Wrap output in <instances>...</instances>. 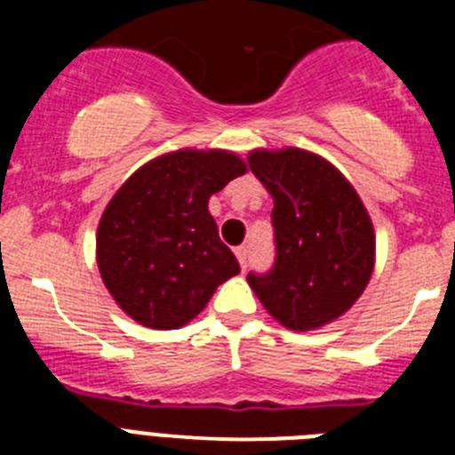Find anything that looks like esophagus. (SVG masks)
<instances>
[{
  "label": "esophagus",
  "instance_id": "obj_1",
  "mask_svg": "<svg viewBox=\"0 0 455 455\" xmlns=\"http://www.w3.org/2000/svg\"><path fill=\"white\" fill-rule=\"evenodd\" d=\"M235 255H236V259H239L241 268H246L248 267V248L246 246H239L235 251Z\"/></svg>",
  "mask_w": 455,
  "mask_h": 455
}]
</instances>
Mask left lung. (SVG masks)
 Wrapping results in <instances>:
<instances>
[{"label":"left lung","instance_id":"left-lung-1","mask_svg":"<svg viewBox=\"0 0 455 455\" xmlns=\"http://www.w3.org/2000/svg\"><path fill=\"white\" fill-rule=\"evenodd\" d=\"M248 166L273 198L275 267L248 275L268 315L289 331H316L353 307L371 280V216L328 159L303 148L248 155Z\"/></svg>","mask_w":455,"mask_h":455}]
</instances>
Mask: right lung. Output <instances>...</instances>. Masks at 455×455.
Here are the masks:
<instances>
[{
  "instance_id": "obj_1",
  "label": "right lung",
  "mask_w": 455,
  "mask_h": 455,
  "mask_svg": "<svg viewBox=\"0 0 455 455\" xmlns=\"http://www.w3.org/2000/svg\"><path fill=\"white\" fill-rule=\"evenodd\" d=\"M246 171L236 152L182 148L143 164L114 193L98 225L95 259L130 319L155 331L182 328L241 271L207 204Z\"/></svg>"
}]
</instances>
